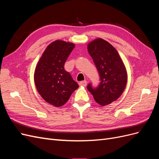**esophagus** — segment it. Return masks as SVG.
<instances>
[{
	"label": "esophagus",
	"mask_w": 159,
	"mask_h": 159,
	"mask_svg": "<svg viewBox=\"0 0 159 159\" xmlns=\"http://www.w3.org/2000/svg\"><path fill=\"white\" fill-rule=\"evenodd\" d=\"M79 85H81V86H86L87 85V81H86L85 80H84V81H80V82L79 83Z\"/></svg>",
	"instance_id": "esophagus-1"
}]
</instances>
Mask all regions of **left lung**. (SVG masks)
<instances>
[{
  "instance_id": "8db88e82",
  "label": "left lung",
  "mask_w": 159,
  "mask_h": 159,
  "mask_svg": "<svg viewBox=\"0 0 159 159\" xmlns=\"http://www.w3.org/2000/svg\"><path fill=\"white\" fill-rule=\"evenodd\" d=\"M88 50L98 70L100 82L97 87L89 83L87 89L99 105L110 104L121 96L125 88V68L116 49L102 38L90 42Z\"/></svg>"
}]
</instances>
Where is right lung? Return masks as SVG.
Masks as SVG:
<instances>
[{
  "instance_id": "obj_1",
  "label": "right lung",
  "mask_w": 159,
  "mask_h": 159,
  "mask_svg": "<svg viewBox=\"0 0 159 159\" xmlns=\"http://www.w3.org/2000/svg\"><path fill=\"white\" fill-rule=\"evenodd\" d=\"M75 45L56 40L47 47L37 64L34 81L38 93L46 102L60 107L78 88V83L64 70L65 62Z\"/></svg>"
}]
</instances>
